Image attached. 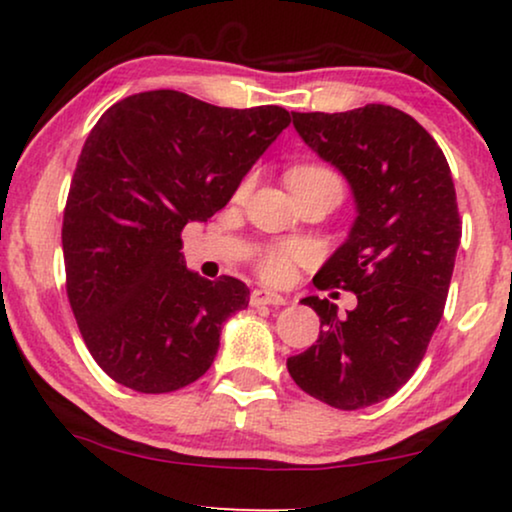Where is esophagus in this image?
I'll return each mask as SVG.
<instances>
[{"mask_svg":"<svg viewBox=\"0 0 512 512\" xmlns=\"http://www.w3.org/2000/svg\"><path fill=\"white\" fill-rule=\"evenodd\" d=\"M289 300H286L282 293L277 291H270V289H254L251 291V305L254 307H261V305H286Z\"/></svg>","mask_w":512,"mask_h":512,"instance_id":"esophagus-1","label":"esophagus"}]
</instances>
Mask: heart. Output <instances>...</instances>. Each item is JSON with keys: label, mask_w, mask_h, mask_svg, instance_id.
Wrapping results in <instances>:
<instances>
[{"label": "heart", "mask_w": 512, "mask_h": 512, "mask_svg": "<svg viewBox=\"0 0 512 512\" xmlns=\"http://www.w3.org/2000/svg\"><path fill=\"white\" fill-rule=\"evenodd\" d=\"M307 179H335L328 170H321V167H298V170L289 172V184L291 181H307ZM300 251L298 244H279V247H272L265 251V254L258 258V272H261L263 279H268L272 284H282L293 275V263L298 261Z\"/></svg>", "instance_id": "heart-1"}]
</instances>
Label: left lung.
<instances>
[{
    "label": "left lung",
    "mask_w": 512,
    "mask_h": 512,
    "mask_svg": "<svg viewBox=\"0 0 512 512\" xmlns=\"http://www.w3.org/2000/svg\"><path fill=\"white\" fill-rule=\"evenodd\" d=\"M291 116L352 188V230L314 284L354 291L356 307L340 317L331 300L303 298L319 314V340L286 368L331 408H368L410 380L443 317L461 240L450 165L415 118L387 104Z\"/></svg>",
    "instance_id": "8db88e82"
}]
</instances>
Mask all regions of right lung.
<instances>
[{"mask_svg": "<svg viewBox=\"0 0 512 512\" xmlns=\"http://www.w3.org/2000/svg\"><path fill=\"white\" fill-rule=\"evenodd\" d=\"M289 123L275 104L226 109L149 90L116 102L90 130L62 254L76 324L111 380L167 394L212 366L223 321L249 305V289L188 270L181 230L226 207Z\"/></svg>", "mask_w": 512, "mask_h": 512, "instance_id": "add662e5", "label": "right lung"}]
</instances>
